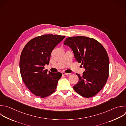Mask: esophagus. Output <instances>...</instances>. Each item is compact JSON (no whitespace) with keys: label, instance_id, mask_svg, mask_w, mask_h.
Listing matches in <instances>:
<instances>
[{"label":"esophagus","instance_id":"34e87169","mask_svg":"<svg viewBox=\"0 0 126 126\" xmlns=\"http://www.w3.org/2000/svg\"><path fill=\"white\" fill-rule=\"evenodd\" d=\"M62 74H63V75H66L69 74V73H65V72H62Z\"/></svg>","mask_w":126,"mask_h":126}]
</instances>
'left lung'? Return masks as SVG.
Segmentation results:
<instances>
[{
  "instance_id": "1",
  "label": "left lung",
  "mask_w": 126,
  "mask_h": 126,
  "mask_svg": "<svg viewBox=\"0 0 126 126\" xmlns=\"http://www.w3.org/2000/svg\"><path fill=\"white\" fill-rule=\"evenodd\" d=\"M73 51L76 60L85 68L74 90L84 97L96 95L105 85L109 76V61L106 51L95 39L85 36L67 38L63 42Z\"/></svg>"
}]
</instances>
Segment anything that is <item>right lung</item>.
I'll return each instance as SVG.
<instances>
[{
  "label": "right lung",
  "instance_id": "1",
  "mask_svg": "<svg viewBox=\"0 0 126 126\" xmlns=\"http://www.w3.org/2000/svg\"><path fill=\"white\" fill-rule=\"evenodd\" d=\"M65 36L44 34L36 37L24 47L20 57V69L23 81L30 91L41 98L53 94L56 89L61 72L44 70L54 48Z\"/></svg>",
  "mask_w": 126,
  "mask_h": 126
}]
</instances>
